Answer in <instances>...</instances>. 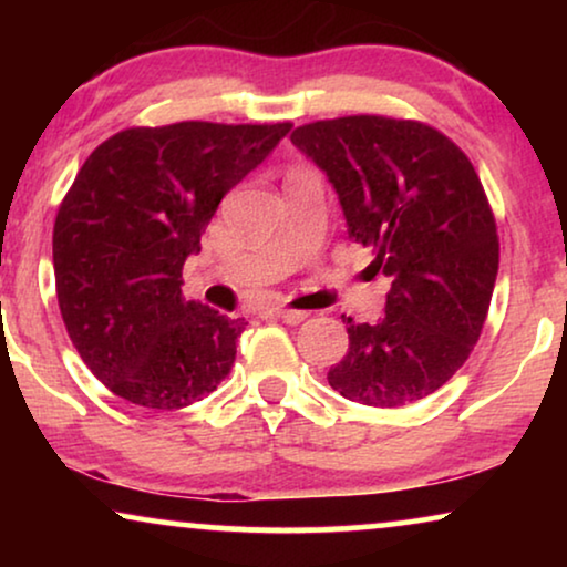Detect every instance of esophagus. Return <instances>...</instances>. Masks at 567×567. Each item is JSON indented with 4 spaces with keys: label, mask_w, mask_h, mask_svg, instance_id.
<instances>
[{
    "label": "esophagus",
    "mask_w": 567,
    "mask_h": 567,
    "mask_svg": "<svg viewBox=\"0 0 567 567\" xmlns=\"http://www.w3.org/2000/svg\"><path fill=\"white\" fill-rule=\"evenodd\" d=\"M274 312L281 317L284 322H289V324H299V322H305L307 320V312H301V309H289V307H274Z\"/></svg>",
    "instance_id": "esophagus-1"
}]
</instances>
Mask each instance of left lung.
<instances>
[{
	"mask_svg": "<svg viewBox=\"0 0 567 567\" xmlns=\"http://www.w3.org/2000/svg\"><path fill=\"white\" fill-rule=\"evenodd\" d=\"M343 206L348 235L392 281L379 322L343 317L348 353L328 371L343 398L402 408L444 386L483 332L498 229L467 154L423 121L343 115L293 128Z\"/></svg>",
	"mask_w": 567,
	"mask_h": 567,
	"instance_id": "left-lung-1",
	"label": "left lung"
}]
</instances>
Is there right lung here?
I'll list each match as a JSON object with an SVG mask.
<instances>
[{
    "label": "right lung",
    "instance_id": "right-lung-1",
    "mask_svg": "<svg viewBox=\"0 0 567 567\" xmlns=\"http://www.w3.org/2000/svg\"><path fill=\"white\" fill-rule=\"evenodd\" d=\"M291 123L131 126L84 159L53 224L61 320L118 398L181 410L229 374L245 317L183 299V266L219 200Z\"/></svg>",
    "mask_w": 567,
    "mask_h": 567
}]
</instances>
